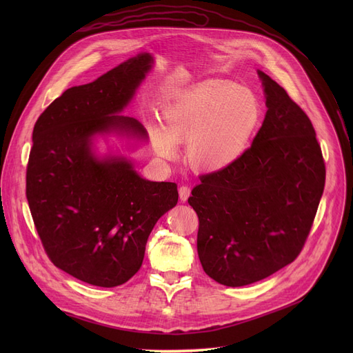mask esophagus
<instances>
[{
	"label": "esophagus",
	"mask_w": 353,
	"mask_h": 353,
	"mask_svg": "<svg viewBox=\"0 0 353 353\" xmlns=\"http://www.w3.org/2000/svg\"><path fill=\"white\" fill-rule=\"evenodd\" d=\"M190 193H192V189L189 186H186V184H183V186L179 188V196H180L181 201H186L189 199Z\"/></svg>",
	"instance_id": "1"
}]
</instances>
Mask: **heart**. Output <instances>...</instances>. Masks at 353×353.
I'll list each match as a JSON object with an SVG mask.
<instances>
[{"instance_id":"heart-1","label":"heart","mask_w":353,"mask_h":353,"mask_svg":"<svg viewBox=\"0 0 353 353\" xmlns=\"http://www.w3.org/2000/svg\"><path fill=\"white\" fill-rule=\"evenodd\" d=\"M262 119L257 94L230 81H205L179 94L163 110L164 132L150 128L154 150L173 159L188 143L186 157L199 170L217 172L242 157Z\"/></svg>"}]
</instances>
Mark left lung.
Here are the masks:
<instances>
[{
  "instance_id": "left-lung-1",
  "label": "left lung",
  "mask_w": 353,
  "mask_h": 353,
  "mask_svg": "<svg viewBox=\"0 0 353 353\" xmlns=\"http://www.w3.org/2000/svg\"><path fill=\"white\" fill-rule=\"evenodd\" d=\"M268 111L252 145L226 169L201 174L189 205L199 217L203 270L225 286H245L302 252L325 188L326 169L305 111L259 71Z\"/></svg>"
}]
</instances>
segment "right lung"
I'll return each mask as SVG.
<instances>
[{
  "instance_id": "obj_1",
  "label": "right lung",
  "mask_w": 353,
  "mask_h": 353,
  "mask_svg": "<svg viewBox=\"0 0 353 353\" xmlns=\"http://www.w3.org/2000/svg\"><path fill=\"white\" fill-rule=\"evenodd\" d=\"M140 54L90 84L71 87L35 121L26 194L50 261L85 283L114 288L141 268L157 220L177 205V184L141 179L124 159L91 154L96 133L144 127L116 113L152 67Z\"/></svg>"
}]
</instances>
